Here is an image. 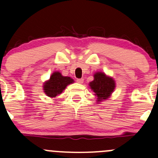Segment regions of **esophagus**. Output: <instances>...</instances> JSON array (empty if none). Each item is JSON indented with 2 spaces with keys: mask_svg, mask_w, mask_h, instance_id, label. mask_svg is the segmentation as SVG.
I'll return each mask as SVG.
<instances>
[{
  "mask_svg": "<svg viewBox=\"0 0 158 158\" xmlns=\"http://www.w3.org/2000/svg\"><path fill=\"white\" fill-rule=\"evenodd\" d=\"M77 82L78 83H79V84H82L83 83V82H84V79H77Z\"/></svg>",
  "mask_w": 158,
  "mask_h": 158,
  "instance_id": "obj_1",
  "label": "esophagus"
}]
</instances>
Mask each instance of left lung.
<instances>
[{"label":"left lung","instance_id":"1","mask_svg":"<svg viewBox=\"0 0 158 158\" xmlns=\"http://www.w3.org/2000/svg\"><path fill=\"white\" fill-rule=\"evenodd\" d=\"M93 81L89 82V88L95 92L97 103L108 99L115 89V81L103 72H96L93 75Z\"/></svg>","mask_w":158,"mask_h":158}]
</instances>
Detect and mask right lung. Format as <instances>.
I'll list each match as a JSON object with an SVG mask.
<instances>
[{
  "instance_id": "add662e5",
  "label": "right lung",
  "mask_w": 158,
  "mask_h": 158,
  "mask_svg": "<svg viewBox=\"0 0 158 158\" xmlns=\"http://www.w3.org/2000/svg\"><path fill=\"white\" fill-rule=\"evenodd\" d=\"M74 80L69 76H63L61 73L56 71L52 73L48 80L45 81L43 89L46 95L50 98H55L63 92L68 85L73 83Z\"/></svg>"
}]
</instances>
